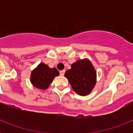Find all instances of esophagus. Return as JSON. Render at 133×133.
I'll use <instances>...</instances> for the list:
<instances>
[{
  "mask_svg": "<svg viewBox=\"0 0 133 133\" xmlns=\"http://www.w3.org/2000/svg\"><path fill=\"white\" fill-rule=\"evenodd\" d=\"M64 73H65V70H61V71H60V75H61V76H64Z\"/></svg>",
  "mask_w": 133,
  "mask_h": 133,
  "instance_id": "obj_1",
  "label": "esophagus"
}]
</instances>
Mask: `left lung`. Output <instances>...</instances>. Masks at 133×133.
Listing matches in <instances>:
<instances>
[{
  "label": "left lung",
  "mask_w": 133,
  "mask_h": 133,
  "mask_svg": "<svg viewBox=\"0 0 133 133\" xmlns=\"http://www.w3.org/2000/svg\"><path fill=\"white\" fill-rule=\"evenodd\" d=\"M65 77L75 92L87 96L91 92L97 83V72L91 61L88 58L77 61L66 70Z\"/></svg>",
  "instance_id": "8db88e82"
}]
</instances>
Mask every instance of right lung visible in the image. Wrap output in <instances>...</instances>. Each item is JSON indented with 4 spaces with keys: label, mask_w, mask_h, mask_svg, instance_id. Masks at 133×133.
Wrapping results in <instances>:
<instances>
[{
    "label": "right lung",
    "mask_w": 133,
    "mask_h": 133,
    "mask_svg": "<svg viewBox=\"0 0 133 133\" xmlns=\"http://www.w3.org/2000/svg\"><path fill=\"white\" fill-rule=\"evenodd\" d=\"M59 75L56 68H50L47 64L41 63L30 74V82L35 87L41 90H46L49 88L55 77Z\"/></svg>",
    "instance_id": "1"
}]
</instances>
